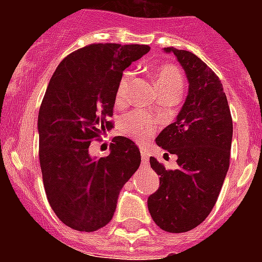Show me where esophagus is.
Returning <instances> with one entry per match:
<instances>
[{
	"label": "esophagus",
	"mask_w": 262,
	"mask_h": 262,
	"mask_svg": "<svg viewBox=\"0 0 262 262\" xmlns=\"http://www.w3.org/2000/svg\"><path fill=\"white\" fill-rule=\"evenodd\" d=\"M140 155H142V161L143 163H147L148 161V157H149V152L147 151V149H142V151H140Z\"/></svg>",
	"instance_id": "obj_1"
}]
</instances>
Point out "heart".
<instances>
[{"mask_svg": "<svg viewBox=\"0 0 262 262\" xmlns=\"http://www.w3.org/2000/svg\"><path fill=\"white\" fill-rule=\"evenodd\" d=\"M157 78V88L160 92H168V90H174L181 93L182 88H184V77H182L181 71L173 64H163L155 72ZM133 78V73L131 72H126L122 78H120L119 84L117 88V98L118 103L124 102L126 99L127 88H128L129 81ZM122 131L126 135L131 136L139 143H145L154 136L155 131L157 128L156 120L149 115L144 114V113H133L123 118L122 120Z\"/></svg>", "mask_w": 262, "mask_h": 262, "instance_id": "b5f03b06", "label": "heart"}]
</instances>
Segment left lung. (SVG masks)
Instances as JSON below:
<instances>
[{
	"mask_svg": "<svg viewBox=\"0 0 262 262\" xmlns=\"http://www.w3.org/2000/svg\"><path fill=\"white\" fill-rule=\"evenodd\" d=\"M189 81V93L174 123L156 138L159 147L177 155L178 169L168 170L155 157L160 186L148 198L155 223L166 232L193 230L209 216L230 166L232 118L221 80L193 52L166 47Z\"/></svg>",
	"mask_w": 262,
	"mask_h": 262,
	"instance_id": "left-lung-1",
	"label": "left lung"
}]
</instances>
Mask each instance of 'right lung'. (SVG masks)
I'll return each mask as SVG.
<instances>
[{"label": "right lung", "instance_id": "right-lung-1", "mask_svg": "<svg viewBox=\"0 0 262 262\" xmlns=\"http://www.w3.org/2000/svg\"><path fill=\"white\" fill-rule=\"evenodd\" d=\"M148 51L143 45H90L68 55L51 77L38 115L39 161L50 206L73 230L106 226L140 165L138 145L128 138L115 136L108 156L99 159L90 157L89 145L113 128L123 71Z\"/></svg>", "mask_w": 262, "mask_h": 262}]
</instances>
